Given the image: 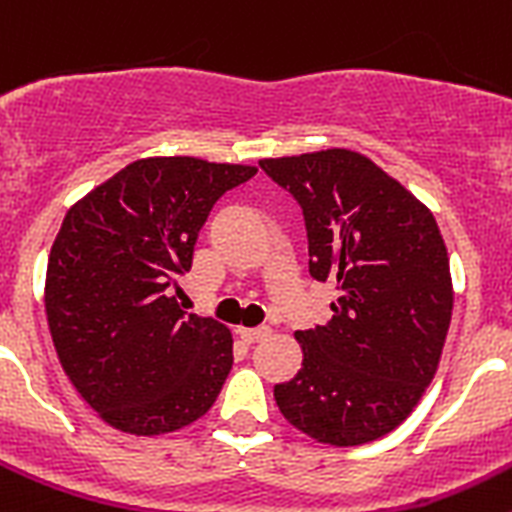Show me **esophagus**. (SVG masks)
Segmentation results:
<instances>
[{
    "instance_id": "1",
    "label": "esophagus",
    "mask_w": 512,
    "mask_h": 512,
    "mask_svg": "<svg viewBox=\"0 0 512 512\" xmlns=\"http://www.w3.org/2000/svg\"><path fill=\"white\" fill-rule=\"evenodd\" d=\"M238 333H241L243 341L256 343V341H264L266 336H271V328L269 325H259V328H241Z\"/></svg>"
}]
</instances>
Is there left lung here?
<instances>
[{
	"mask_svg": "<svg viewBox=\"0 0 512 512\" xmlns=\"http://www.w3.org/2000/svg\"><path fill=\"white\" fill-rule=\"evenodd\" d=\"M259 164L300 202L310 274L338 289L333 318L295 333L302 369L274 400L320 443L377 441L413 413L449 333L454 287L436 217L359 151Z\"/></svg>",
	"mask_w": 512,
	"mask_h": 512,
	"instance_id": "1",
	"label": "left lung"
}]
</instances>
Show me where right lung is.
Masks as SVG:
<instances>
[{
	"instance_id": "add662e5",
	"label": "right lung",
	"mask_w": 512,
	"mask_h": 512,
	"mask_svg": "<svg viewBox=\"0 0 512 512\" xmlns=\"http://www.w3.org/2000/svg\"><path fill=\"white\" fill-rule=\"evenodd\" d=\"M256 166L138 158L69 207L45 271V318L63 372L107 425L164 436L212 408L233 333L171 295L220 194Z\"/></svg>"
}]
</instances>
